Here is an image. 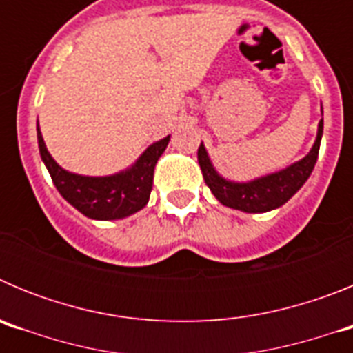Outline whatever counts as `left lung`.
I'll return each instance as SVG.
<instances>
[{
	"instance_id": "obj_1",
	"label": "left lung",
	"mask_w": 353,
	"mask_h": 353,
	"mask_svg": "<svg viewBox=\"0 0 353 353\" xmlns=\"http://www.w3.org/2000/svg\"><path fill=\"white\" fill-rule=\"evenodd\" d=\"M323 132V120L318 123L316 141L313 148L302 161L295 162L286 170L279 173L267 174L263 179L252 180L248 183H235L228 182L223 176L215 173L208 159L205 146L199 145L198 148V162L203 173L205 183L210 187L214 196L219 199L224 207L235 208V210L249 212V214H258V212H269L274 208L281 207L292 198L295 192L304 185V182L310 179L311 171L318 159V150H320V141H322Z\"/></svg>"
}]
</instances>
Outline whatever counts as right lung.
I'll return each mask as SVG.
<instances>
[{"instance_id":"obj_1","label":"right lung","mask_w":353,"mask_h":353,"mask_svg":"<svg viewBox=\"0 0 353 353\" xmlns=\"http://www.w3.org/2000/svg\"><path fill=\"white\" fill-rule=\"evenodd\" d=\"M37 138H39L42 161L49 170L56 189L81 214L99 221L121 219L141 210L148 203L152 183H154V168L170 143L168 136L148 146L139 161L123 173L95 179V176H81L65 171L56 164L46 148L40 129H37Z\"/></svg>"}]
</instances>
